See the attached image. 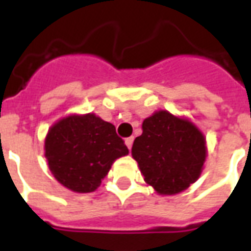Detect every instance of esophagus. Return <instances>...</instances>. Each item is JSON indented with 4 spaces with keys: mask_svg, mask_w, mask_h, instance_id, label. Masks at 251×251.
Instances as JSON below:
<instances>
[{
    "mask_svg": "<svg viewBox=\"0 0 251 251\" xmlns=\"http://www.w3.org/2000/svg\"><path fill=\"white\" fill-rule=\"evenodd\" d=\"M133 141H134V138L133 137H127L125 140V144H126V147L129 148V149H131V145H133Z\"/></svg>",
    "mask_w": 251,
    "mask_h": 251,
    "instance_id": "obj_1",
    "label": "esophagus"
}]
</instances>
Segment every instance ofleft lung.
Returning a JSON list of instances; mask_svg holds the SVG:
<instances>
[{
	"instance_id": "1",
	"label": "left lung",
	"mask_w": 251,
	"mask_h": 251,
	"mask_svg": "<svg viewBox=\"0 0 251 251\" xmlns=\"http://www.w3.org/2000/svg\"><path fill=\"white\" fill-rule=\"evenodd\" d=\"M205 154L203 133L165 110L144 120L131 148L144 180L161 195L179 194L199 179Z\"/></svg>"
}]
</instances>
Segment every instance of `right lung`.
<instances>
[{"label":"right lung","mask_w":251,"mask_h":251,"mask_svg":"<svg viewBox=\"0 0 251 251\" xmlns=\"http://www.w3.org/2000/svg\"><path fill=\"white\" fill-rule=\"evenodd\" d=\"M44 149L55 179L79 194L95 191L115 160L129 153L115 126L91 113L57 121Z\"/></svg>","instance_id":"1"}]
</instances>
